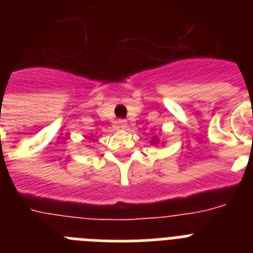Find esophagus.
<instances>
[{
    "instance_id": "1",
    "label": "esophagus",
    "mask_w": 253,
    "mask_h": 253,
    "mask_svg": "<svg viewBox=\"0 0 253 253\" xmlns=\"http://www.w3.org/2000/svg\"><path fill=\"white\" fill-rule=\"evenodd\" d=\"M118 125H119V128H122V129L128 128V123H126V120H124V119L118 120Z\"/></svg>"
}]
</instances>
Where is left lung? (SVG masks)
Returning <instances> with one entry per match:
<instances>
[{"instance_id":"8db88e82","label":"left lung","mask_w":253,"mask_h":253,"mask_svg":"<svg viewBox=\"0 0 253 253\" xmlns=\"http://www.w3.org/2000/svg\"><path fill=\"white\" fill-rule=\"evenodd\" d=\"M152 143H153V144H154V143H157V140H154V139H153V140H152Z\"/></svg>"}]
</instances>
